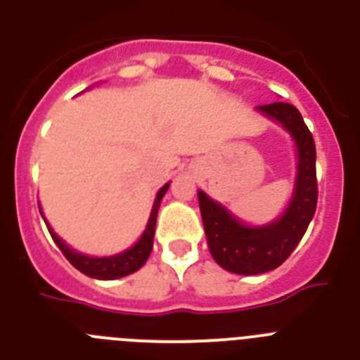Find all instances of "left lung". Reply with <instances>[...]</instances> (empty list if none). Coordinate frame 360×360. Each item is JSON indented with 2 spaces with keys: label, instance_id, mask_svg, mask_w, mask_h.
Here are the masks:
<instances>
[{
  "label": "left lung",
  "instance_id": "1",
  "mask_svg": "<svg viewBox=\"0 0 360 360\" xmlns=\"http://www.w3.org/2000/svg\"><path fill=\"white\" fill-rule=\"evenodd\" d=\"M257 111L281 124L297 146V176L287 211L272 224L250 227L198 191L203 229L214 262L243 276L278 269L304 236L317 207L316 144L299 110L288 103H272L257 106Z\"/></svg>",
  "mask_w": 360,
  "mask_h": 360
}]
</instances>
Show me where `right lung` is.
I'll use <instances>...</instances> for the list:
<instances>
[{"instance_id":"right-lung-1","label":"right lung","mask_w":360,"mask_h":360,"mask_svg":"<svg viewBox=\"0 0 360 360\" xmlns=\"http://www.w3.org/2000/svg\"><path fill=\"white\" fill-rule=\"evenodd\" d=\"M167 187H169V184H165V186L157 193V198H155V203H153L151 216H149L148 227H146L141 240L136 241L131 249L124 250V252L120 254H115V256H108V257L84 256V254L77 252V250H73L72 247H68L61 238L57 236L56 232H53V229L49 225V221H46V227H49L50 236H52V240L56 241L57 247L61 249V252L65 254L66 259H68L75 269L81 270L82 274L90 276V278H95V279L124 278V276H129L133 274V272H136V270L141 269V266L148 262V257L153 249V238H155V225H157L158 207H160V202L162 198H164Z\"/></svg>"}]
</instances>
